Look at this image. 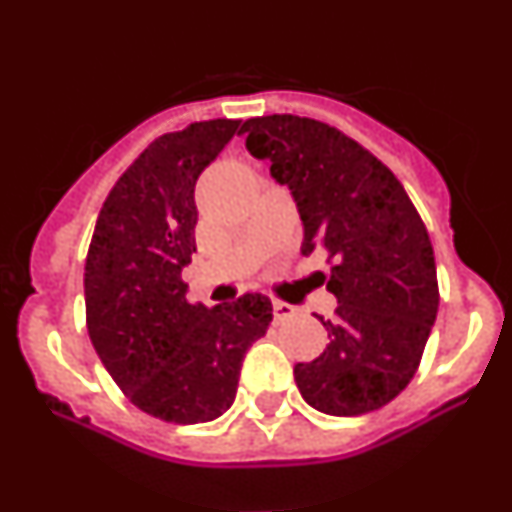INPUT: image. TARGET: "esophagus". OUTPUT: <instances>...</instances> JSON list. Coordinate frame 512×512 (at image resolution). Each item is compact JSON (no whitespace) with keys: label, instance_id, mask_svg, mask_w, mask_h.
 Returning <instances> with one entry per match:
<instances>
[{"label":"esophagus","instance_id":"obj_1","mask_svg":"<svg viewBox=\"0 0 512 512\" xmlns=\"http://www.w3.org/2000/svg\"><path fill=\"white\" fill-rule=\"evenodd\" d=\"M271 305H274V318L277 320H287V318H292V315H295V307L292 305H287V302H282V300H274L271 302Z\"/></svg>","mask_w":512,"mask_h":512}]
</instances>
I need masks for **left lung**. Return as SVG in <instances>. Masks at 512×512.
Instances as JSON below:
<instances>
[{"instance_id": "8db88e82", "label": "left lung", "mask_w": 512, "mask_h": 512, "mask_svg": "<svg viewBox=\"0 0 512 512\" xmlns=\"http://www.w3.org/2000/svg\"><path fill=\"white\" fill-rule=\"evenodd\" d=\"M246 148L292 189L305 225L302 253H325L336 315L330 343L295 366L307 405L364 415L395 400L418 372L438 312L431 238L408 192L374 153L312 117L246 120Z\"/></svg>"}]
</instances>
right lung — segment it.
Wrapping results in <instances>:
<instances>
[{
	"mask_svg": "<svg viewBox=\"0 0 512 512\" xmlns=\"http://www.w3.org/2000/svg\"><path fill=\"white\" fill-rule=\"evenodd\" d=\"M241 120L192 122L156 138L110 189L84 266L94 351L135 408L192 425L233 405L241 364L266 336L271 300L248 292L207 310L187 300L194 184Z\"/></svg>",
	"mask_w": 512,
	"mask_h": 512,
	"instance_id": "add662e5",
	"label": "right lung"
}]
</instances>
